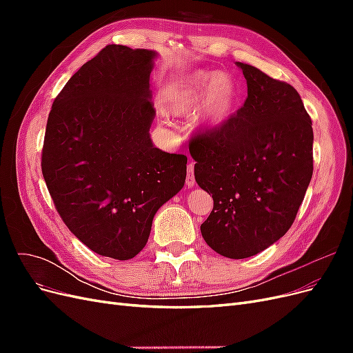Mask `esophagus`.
Wrapping results in <instances>:
<instances>
[{"label": "esophagus", "instance_id": "1", "mask_svg": "<svg viewBox=\"0 0 353 353\" xmlns=\"http://www.w3.org/2000/svg\"><path fill=\"white\" fill-rule=\"evenodd\" d=\"M185 183H187V185H188L190 188L194 187V184H196V179H194V163H193V162L187 165V178H185Z\"/></svg>", "mask_w": 353, "mask_h": 353}]
</instances>
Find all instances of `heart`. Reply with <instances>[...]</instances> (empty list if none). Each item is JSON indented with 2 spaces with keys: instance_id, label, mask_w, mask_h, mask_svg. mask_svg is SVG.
<instances>
[{
  "instance_id": "b5f03b06",
  "label": "heart",
  "mask_w": 353,
  "mask_h": 353,
  "mask_svg": "<svg viewBox=\"0 0 353 353\" xmlns=\"http://www.w3.org/2000/svg\"><path fill=\"white\" fill-rule=\"evenodd\" d=\"M236 100V87L225 72H193L169 85L163 94L165 109L172 114L190 116L200 105L197 121L205 128L225 121Z\"/></svg>"
}]
</instances>
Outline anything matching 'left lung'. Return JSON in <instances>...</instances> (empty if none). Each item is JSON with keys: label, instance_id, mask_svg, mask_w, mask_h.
<instances>
[{"label": "left lung", "instance_id": "left-lung-1", "mask_svg": "<svg viewBox=\"0 0 353 353\" xmlns=\"http://www.w3.org/2000/svg\"><path fill=\"white\" fill-rule=\"evenodd\" d=\"M248 82L241 109L190 140L197 184L212 194L205 241L230 259L270 248L290 230L314 170L312 121L299 92L237 61Z\"/></svg>", "mask_w": 353, "mask_h": 353}]
</instances>
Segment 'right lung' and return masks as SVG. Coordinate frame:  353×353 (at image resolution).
<instances>
[{"instance_id":"right-lung-1","label":"right lung","mask_w":353,"mask_h":353,"mask_svg":"<svg viewBox=\"0 0 353 353\" xmlns=\"http://www.w3.org/2000/svg\"><path fill=\"white\" fill-rule=\"evenodd\" d=\"M157 52L108 46L73 74L47 121L42 175L74 237L92 252L132 259L160 206L184 187L187 156L150 138V73Z\"/></svg>"}]
</instances>
